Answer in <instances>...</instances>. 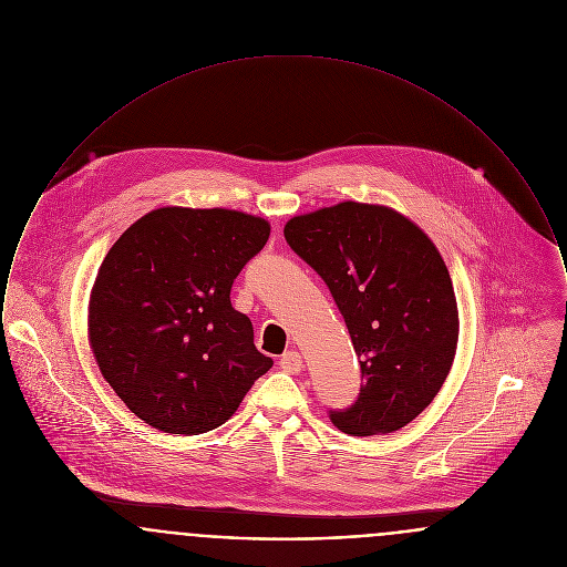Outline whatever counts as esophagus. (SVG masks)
Returning <instances> with one entry per match:
<instances>
[{
    "instance_id": "obj_1",
    "label": "esophagus",
    "mask_w": 567,
    "mask_h": 567,
    "mask_svg": "<svg viewBox=\"0 0 567 567\" xmlns=\"http://www.w3.org/2000/svg\"><path fill=\"white\" fill-rule=\"evenodd\" d=\"M279 368L288 374H299L302 370V357L297 350H288L279 357Z\"/></svg>"
}]
</instances>
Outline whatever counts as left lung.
<instances>
[{
	"label": "left lung",
	"instance_id": "1",
	"mask_svg": "<svg viewBox=\"0 0 567 567\" xmlns=\"http://www.w3.org/2000/svg\"><path fill=\"white\" fill-rule=\"evenodd\" d=\"M286 243L327 284L348 327L361 389L331 409L352 436L411 423L441 391L457 343L452 277L434 243L400 213L343 202L290 219Z\"/></svg>",
	"mask_w": 567,
	"mask_h": 567
}]
</instances>
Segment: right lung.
Instances as JSON below:
<instances>
[{
  "mask_svg": "<svg viewBox=\"0 0 567 567\" xmlns=\"http://www.w3.org/2000/svg\"><path fill=\"white\" fill-rule=\"evenodd\" d=\"M260 217L158 208L105 256L90 297V343L117 398L152 427L202 434L226 423L272 365L231 284L262 251Z\"/></svg>",
  "mask_w": 567,
  "mask_h": 567,
  "instance_id": "1",
  "label": "right lung"
}]
</instances>
